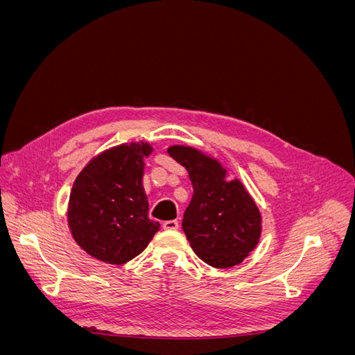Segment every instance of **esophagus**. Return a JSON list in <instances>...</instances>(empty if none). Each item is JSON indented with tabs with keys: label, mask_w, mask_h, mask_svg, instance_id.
I'll use <instances>...</instances> for the list:
<instances>
[{
	"label": "esophagus",
	"mask_w": 355,
	"mask_h": 355,
	"mask_svg": "<svg viewBox=\"0 0 355 355\" xmlns=\"http://www.w3.org/2000/svg\"><path fill=\"white\" fill-rule=\"evenodd\" d=\"M163 228L166 231H176L179 228V222L178 220H166L163 223Z\"/></svg>",
	"instance_id": "obj_1"
}]
</instances>
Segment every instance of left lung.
Wrapping results in <instances>:
<instances>
[{
  "mask_svg": "<svg viewBox=\"0 0 355 355\" xmlns=\"http://www.w3.org/2000/svg\"><path fill=\"white\" fill-rule=\"evenodd\" d=\"M168 155L184 166L192 194L182 228L192 250L214 268H230L244 261L261 235V214L240 180H225L216 159L188 146H171Z\"/></svg>",
  "mask_w": 355,
  "mask_h": 355,
  "instance_id": "left-lung-1",
  "label": "left lung"
}]
</instances>
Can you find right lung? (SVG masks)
Masks as SVG:
<instances>
[{
	"instance_id": "add662e5",
	"label": "right lung",
	"mask_w": 355,
	"mask_h": 355,
	"mask_svg": "<svg viewBox=\"0 0 355 355\" xmlns=\"http://www.w3.org/2000/svg\"><path fill=\"white\" fill-rule=\"evenodd\" d=\"M148 144L120 145L92 159L72 187L68 222L73 240L112 265L141 254L159 223L149 219L142 187Z\"/></svg>"
}]
</instances>
